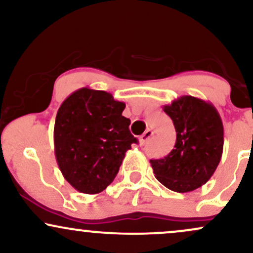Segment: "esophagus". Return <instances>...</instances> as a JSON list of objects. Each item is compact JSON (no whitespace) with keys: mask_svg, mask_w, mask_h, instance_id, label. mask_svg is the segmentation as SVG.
Here are the masks:
<instances>
[{"mask_svg":"<svg viewBox=\"0 0 253 253\" xmlns=\"http://www.w3.org/2000/svg\"><path fill=\"white\" fill-rule=\"evenodd\" d=\"M152 135H153V132H152V130H151V129L145 130L144 134L140 136V144H141V145L147 144V141H149L150 139L152 138Z\"/></svg>","mask_w":253,"mask_h":253,"instance_id":"esophagus-1","label":"esophagus"}]
</instances>
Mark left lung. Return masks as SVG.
I'll return each instance as SVG.
<instances>
[{"label":"left lung","instance_id":"obj_1","mask_svg":"<svg viewBox=\"0 0 253 253\" xmlns=\"http://www.w3.org/2000/svg\"><path fill=\"white\" fill-rule=\"evenodd\" d=\"M163 110L172 120L176 144L162 159L150 163L168 189L188 193L201 187L215 172L222 156L223 126L211 102L194 96H181Z\"/></svg>","mask_w":253,"mask_h":253}]
</instances>
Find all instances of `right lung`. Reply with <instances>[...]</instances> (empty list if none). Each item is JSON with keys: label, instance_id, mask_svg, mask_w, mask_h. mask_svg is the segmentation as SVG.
I'll list each match as a JSON object with an SVG mask.
<instances>
[{"label": "right lung", "instance_id": "obj_1", "mask_svg": "<svg viewBox=\"0 0 253 253\" xmlns=\"http://www.w3.org/2000/svg\"><path fill=\"white\" fill-rule=\"evenodd\" d=\"M126 104L103 90L81 88L64 100L53 129L54 155L64 178L83 194L113 182L125 153L138 143L123 117Z\"/></svg>", "mask_w": 253, "mask_h": 253}]
</instances>
